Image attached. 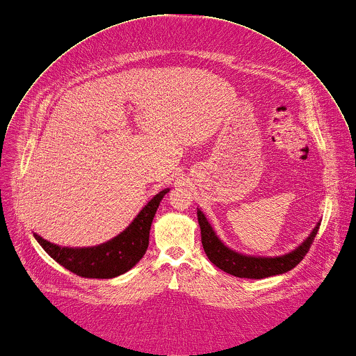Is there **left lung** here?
<instances>
[{"mask_svg": "<svg viewBox=\"0 0 356 356\" xmlns=\"http://www.w3.org/2000/svg\"><path fill=\"white\" fill-rule=\"evenodd\" d=\"M197 221L202 232V245L209 260L228 274H232L239 278L254 280L286 273L292 270L296 264H299L300 260L307 253V250L310 249L320 227V222H317L309 238L291 253L278 257H252L239 254L224 246V243L217 238V235L214 234L213 228L210 227L204 214L200 210H197Z\"/></svg>", "mask_w": 356, "mask_h": 356, "instance_id": "1", "label": "left lung"}]
</instances>
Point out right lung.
<instances>
[{
	"label": "right lung",
	"instance_id": "add662e5",
	"mask_svg": "<svg viewBox=\"0 0 356 356\" xmlns=\"http://www.w3.org/2000/svg\"><path fill=\"white\" fill-rule=\"evenodd\" d=\"M170 189L157 193L132 224L107 243L93 248H61L33 234L42 248L63 267L85 278H113L131 270L146 253L157 207Z\"/></svg>",
	"mask_w": 356,
	"mask_h": 356
}]
</instances>
